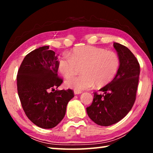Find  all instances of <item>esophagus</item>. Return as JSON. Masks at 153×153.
Here are the masks:
<instances>
[{
    "label": "esophagus",
    "instance_id": "esophagus-1",
    "mask_svg": "<svg viewBox=\"0 0 153 153\" xmlns=\"http://www.w3.org/2000/svg\"><path fill=\"white\" fill-rule=\"evenodd\" d=\"M82 93V91H78V90H74V94H79Z\"/></svg>",
    "mask_w": 153,
    "mask_h": 153
}]
</instances>
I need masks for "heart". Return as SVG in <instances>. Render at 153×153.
I'll return each instance as SVG.
<instances>
[{
    "instance_id": "b5f03b06",
    "label": "heart",
    "mask_w": 153,
    "mask_h": 153,
    "mask_svg": "<svg viewBox=\"0 0 153 153\" xmlns=\"http://www.w3.org/2000/svg\"><path fill=\"white\" fill-rule=\"evenodd\" d=\"M78 67H82L81 76L69 79L66 85L78 91L90 89L94 85L102 87L115 78L120 67L117 53L102 48L83 46L74 48L59 59L58 69L65 78L73 77Z\"/></svg>"
}]
</instances>
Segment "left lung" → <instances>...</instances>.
Instances as JSON below:
<instances>
[{
    "instance_id": "8db88e82",
    "label": "left lung",
    "mask_w": 153,
    "mask_h": 153,
    "mask_svg": "<svg viewBox=\"0 0 153 153\" xmlns=\"http://www.w3.org/2000/svg\"><path fill=\"white\" fill-rule=\"evenodd\" d=\"M120 59V67L115 78L100 90L102 94L94 92L92 105L86 108L89 117L95 123L108 126L122 120L135 102L138 88L140 64L129 49L114 42Z\"/></svg>"
}]
</instances>
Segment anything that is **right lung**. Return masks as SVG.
Listing matches in <instances>:
<instances>
[{
  "label": "right lung",
  "instance_id": "right-lung-1",
  "mask_svg": "<svg viewBox=\"0 0 153 153\" xmlns=\"http://www.w3.org/2000/svg\"><path fill=\"white\" fill-rule=\"evenodd\" d=\"M55 53L48 46L40 47L25 56L17 75L21 104L28 119L38 127L53 128L61 122L73 90H55L63 79L58 76Z\"/></svg>",
  "mask_w": 153,
  "mask_h": 153
}]
</instances>
